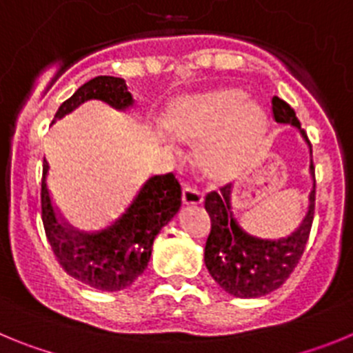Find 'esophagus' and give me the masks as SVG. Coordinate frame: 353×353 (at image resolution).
Returning <instances> with one entry per match:
<instances>
[{
	"label": "esophagus",
	"instance_id": "34e87169",
	"mask_svg": "<svg viewBox=\"0 0 353 353\" xmlns=\"http://www.w3.org/2000/svg\"><path fill=\"white\" fill-rule=\"evenodd\" d=\"M203 201V194L196 189V187H191V185H185L182 189V203L183 205H199Z\"/></svg>",
	"mask_w": 353,
	"mask_h": 353
}]
</instances>
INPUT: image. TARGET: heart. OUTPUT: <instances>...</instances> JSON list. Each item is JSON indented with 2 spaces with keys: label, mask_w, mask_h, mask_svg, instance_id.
I'll use <instances>...</instances> for the list:
<instances>
[{
  "label": "heart",
  "mask_w": 353,
  "mask_h": 353,
  "mask_svg": "<svg viewBox=\"0 0 353 353\" xmlns=\"http://www.w3.org/2000/svg\"><path fill=\"white\" fill-rule=\"evenodd\" d=\"M166 127L174 139L194 145V161L210 180H226L260 145L265 111L236 88H215L171 102Z\"/></svg>",
  "instance_id": "heart-1"
}]
</instances>
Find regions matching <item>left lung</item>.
Returning <instances> with one entry per match:
<instances>
[{"label":"left lung","mask_w":353,"mask_h":353,"mask_svg":"<svg viewBox=\"0 0 353 353\" xmlns=\"http://www.w3.org/2000/svg\"><path fill=\"white\" fill-rule=\"evenodd\" d=\"M272 114L279 123L297 127L302 138L311 143L301 129L295 111L279 97H272ZM313 189L310 192V207L301 226L279 240H263L251 236L239 226L232 208V183L205 196V210L210 215V235L205 245V265L215 283L230 295L239 299H256L277 290L297 267L310 239L314 217V180L313 159L310 164Z\"/></svg>","instance_id":"left-lung-1"}]
</instances>
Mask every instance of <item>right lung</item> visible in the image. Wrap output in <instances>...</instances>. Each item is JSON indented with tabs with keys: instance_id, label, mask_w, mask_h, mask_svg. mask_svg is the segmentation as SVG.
<instances>
[{
	"instance_id": "1",
	"label": "right lung",
	"mask_w": 353,
	"mask_h": 353,
	"mask_svg": "<svg viewBox=\"0 0 353 353\" xmlns=\"http://www.w3.org/2000/svg\"><path fill=\"white\" fill-rule=\"evenodd\" d=\"M102 101L125 111L134 104L121 77L99 76L84 83L58 108L54 120L72 113L86 101ZM49 164L43 159L40 205L46 236L65 272L84 285L118 292L132 285L146 269L152 245L182 205V189L173 173L155 174L136 189L117 217L101 230L74 228L54 207L48 187Z\"/></svg>"
}]
</instances>
